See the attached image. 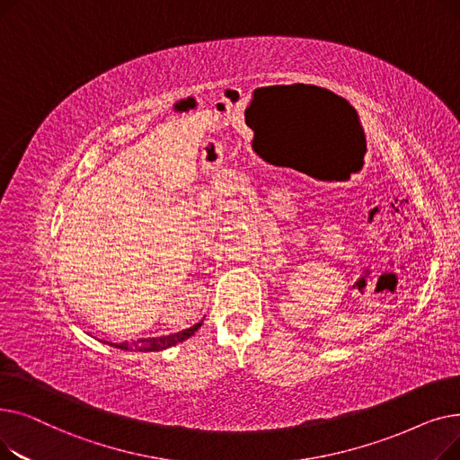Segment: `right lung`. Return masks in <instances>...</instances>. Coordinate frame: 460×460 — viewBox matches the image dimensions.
<instances>
[{
    "instance_id": "right-lung-1",
    "label": "right lung",
    "mask_w": 460,
    "mask_h": 460,
    "mask_svg": "<svg viewBox=\"0 0 460 460\" xmlns=\"http://www.w3.org/2000/svg\"><path fill=\"white\" fill-rule=\"evenodd\" d=\"M203 323H198L193 324L191 328H186L179 333H172V335H162V337H145V340H137V341H123V343H110L111 347L115 349H120V350H136V352H155V350H164V349H169L173 347L177 343H182L184 340H188L190 335L196 333L199 330Z\"/></svg>"
}]
</instances>
